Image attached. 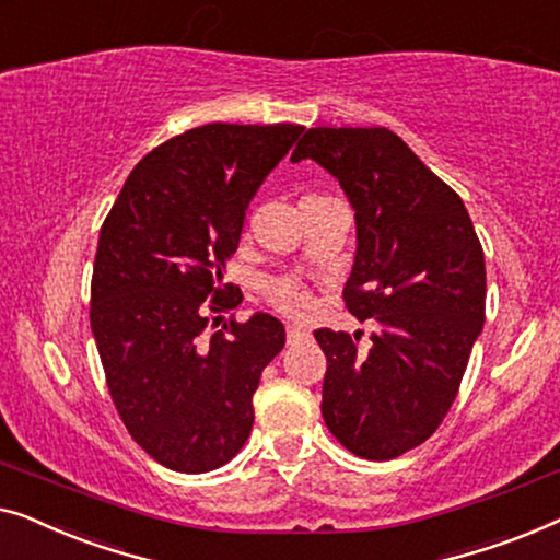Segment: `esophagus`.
<instances>
[{
    "label": "esophagus",
    "instance_id": "obj_1",
    "mask_svg": "<svg viewBox=\"0 0 560 560\" xmlns=\"http://www.w3.org/2000/svg\"><path fill=\"white\" fill-rule=\"evenodd\" d=\"M304 337H306V332H304L302 327H294V325L287 327V342H289V345L304 340Z\"/></svg>",
    "mask_w": 560,
    "mask_h": 560
}]
</instances>
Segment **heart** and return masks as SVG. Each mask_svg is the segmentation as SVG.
<instances>
[{"label": "heart", "mask_w": 560, "mask_h": 560, "mask_svg": "<svg viewBox=\"0 0 560 560\" xmlns=\"http://www.w3.org/2000/svg\"><path fill=\"white\" fill-rule=\"evenodd\" d=\"M264 296L277 306L279 312L291 317H304L312 310V299L306 289L294 277H273L264 281Z\"/></svg>", "instance_id": "obj_1"}]
</instances>
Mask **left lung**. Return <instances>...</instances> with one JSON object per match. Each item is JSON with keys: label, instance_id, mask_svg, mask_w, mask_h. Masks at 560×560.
<instances>
[{"label": "left lung", "instance_id": "obj_1", "mask_svg": "<svg viewBox=\"0 0 560 560\" xmlns=\"http://www.w3.org/2000/svg\"><path fill=\"white\" fill-rule=\"evenodd\" d=\"M355 210L358 250L345 304L362 332L317 329L327 355L322 416L348 452L388 462L427 441L452 408L485 325V254L459 195L383 126L304 133Z\"/></svg>", "mask_w": 560, "mask_h": 560}]
</instances>
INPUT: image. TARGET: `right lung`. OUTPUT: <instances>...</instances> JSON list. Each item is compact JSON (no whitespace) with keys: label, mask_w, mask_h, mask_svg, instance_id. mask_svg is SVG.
I'll use <instances>...</instances> for the list:
<instances>
[{"label":"right lung","mask_w":560,"mask_h":560,"mask_svg":"<svg viewBox=\"0 0 560 560\" xmlns=\"http://www.w3.org/2000/svg\"><path fill=\"white\" fill-rule=\"evenodd\" d=\"M296 124H205L131 170L98 235L91 329L114 406L167 469L202 475L254 429V393L287 332L266 312L205 335L238 306L223 283L258 187L294 147ZM218 319V317H215Z\"/></svg>","instance_id":"right-lung-1"}]
</instances>
